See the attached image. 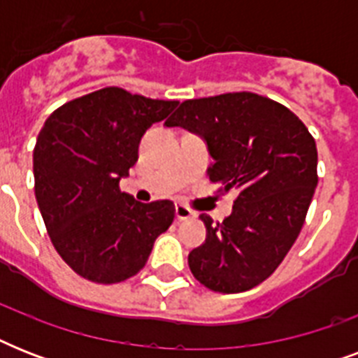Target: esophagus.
Wrapping results in <instances>:
<instances>
[{
	"instance_id": "esophagus-1",
	"label": "esophagus",
	"mask_w": 358,
	"mask_h": 358,
	"mask_svg": "<svg viewBox=\"0 0 358 358\" xmlns=\"http://www.w3.org/2000/svg\"><path fill=\"white\" fill-rule=\"evenodd\" d=\"M176 219H178V221H184V219H191V217H195V212H193V210H191V208H187V206H184V204H178V206H176Z\"/></svg>"
}]
</instances>
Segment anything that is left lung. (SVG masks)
<instances>
[{
  "instance_id": "1",
  "label": "left lung",
  "mask_w": 358,
  "mask_h": 358,
  "mask_svg": "<svg viewBox=\"0 0 358 358\" xmlns=\"http://www.w3.org/2000/svg\"><path fill=\"white\" fill-rule=\"evenodd\" d=\"M165 124L201 135L210 180L238 191L223 223L201 213L206 241L187 258L193 277L221 294L255 288L303 229L317 185L316 141L297 115L255 92L185 100Z\"/></svg>"
}]
</instances>
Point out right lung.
<instances>
[{
  "instance_id": "right-lung-1",
  "label": "right lung",
  "mask_w": 358,
  "mask_h": 358,
  "mask_svg": "<svg viewBox=\"0 0 358 358\" xmlns=\"http://www.w3.org/2000/svg\"><path fill=\"white\" fill-rule=\"evenodd\" d=\"M176 106L106 87L66 102L42 126L33 150L36 204L53 247L80 277H134L174 221L173 202L143 204L119 184L146 129Z\"/></svg>"
}]
</instances>
